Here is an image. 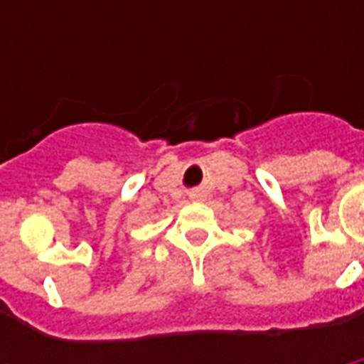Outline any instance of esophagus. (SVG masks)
I'll list each match as a JSON object with an SVG mask.
<instances>
[{"mask_svg": "<svg viewBox=\"0 0 364 364\" xmlns=\"http://www.w3.org/2000/svg\"><path fill=\"white\" fill-rule=\"evenodd\" d=\"M191 198H193V200H204V193H200V191H194V193L191 194Z\"/></svg>", "mask_w": 364, "mask_h": 364, "instance_id": "obj_1", "label": "esophagus"}]
</instances>
